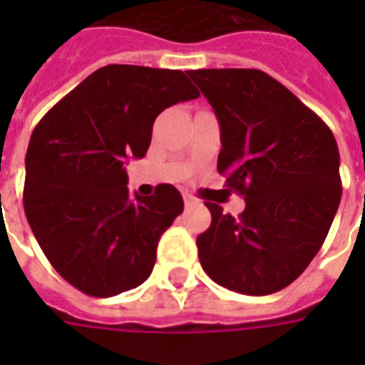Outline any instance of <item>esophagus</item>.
I'll use <instances>...</instances> for the list:
<instances>
[{
	"instance_id": "esophagus-1",
	"label": "esophagus",
	"mask_w": 365,
	"mask_h": 365,
	"mask_svg": "<svg viewBox=\"0 0 365 365\" xmlns=\"http://www.w3.org/2000/svg\"><path fill=\"white\" fill-rule=\"evenodd\" d=\"M183 200H185V205H187V206L197 205V199H195L193 195H189V193H183Z\"/></svg>"
}]
</instances>
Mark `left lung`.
Masks as SVG:
<instances>
[{
	"label": "left lung",
	"instance_id": "8db88e82",
	"mask_svg": "<svg viewBox=\"0 0 365 365\" xmlns=\"http://www.w3.org/2000/svg\"><path fill=\"white\" fill-rule=\"evenodd\" d=\"M222 128L217 170L246 200L239 217L206 202L199 259L220 286L269 295L289 286L322 248L341 200L334 132L261 70H191Z\"/></svg>",
	"mask_w": 365,
	"mask_h": 365
}]
</instances>
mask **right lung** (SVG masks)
Returning <instances> with one entry per match:
<instances>
[{
	"label": "right lung",
	"mask_w": 365,
	"mask_h": 365,
	"mask_svg": "<svg viewBox=\"0 0 365 365\" xmlns=\"http://www.w3.org/2000/svg\"><path fill=\"white\" fill-rule=\"evenodd\" d=\"M199 96L180 70L110 64L45 113L26 153L24 212L60 277L93 297L145 282L183 210L174 185L128 199L125 160L148 153L160 111Z\"/></svg>",
	"instance_id": "1"
}]
</instances>
